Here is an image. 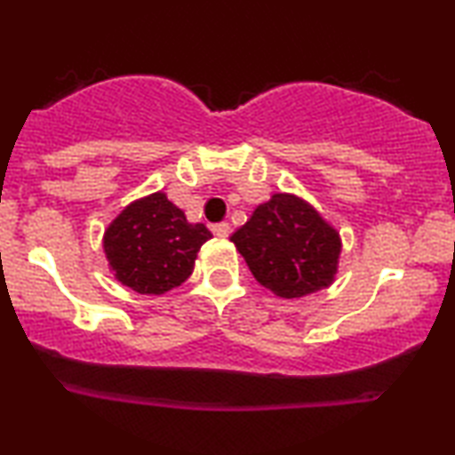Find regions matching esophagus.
I'll return each mask as SVG.
<instances>
[{
	"instance_id": "1",
	"label": "esophagus",
	"mask_w": 455,
	"mask_h": 455,
	"mask_svg": "<svg viewBox=\"0 0 455 455\" xmlns=\"http://www.w3.org/2000/svg\"><path fill=\"white\" fill-rule=\"evenodd\" d=\"M213 232L215 235H220V238H228L229 232H232V228H229V223H217V226H213Z\"/></svg>"
}]
</instances>
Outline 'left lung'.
<instances>
[{"label": "left lung", "instance_id": "1", "mask_svg": "<svg viewBox=\"0 0 455 455\" xmlns=\"http://www.w3.org/2000/svg\"><path fill=\"white\" fill-rule=\"evenodd\" d=\"M263 288L279 298H302L335 282L341 238L313 204L277 192L254 209L229 238Z\"/></svg>", "mask_w": 455, "mask_h": 455}]
</instances>
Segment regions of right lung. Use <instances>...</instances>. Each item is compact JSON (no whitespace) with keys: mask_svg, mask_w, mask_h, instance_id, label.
Segmentation results:
<instances>
[{"mask_svg":"<svg viewBox=\"0 0 455 455\" xmlns=\"http://www.w3.org/2000/svg\"><path fill=\"white\" fill-rule=\"evenodd\" d=\"M211 238L204 223H190L159 190L122 209L105 229L103 252L122 285L161 296L190 277L198 251Z\"/></svg>","mask_w":455,"mask_h":455,"instance_id":"obj_1","label":"right lung"}]
</instances>
